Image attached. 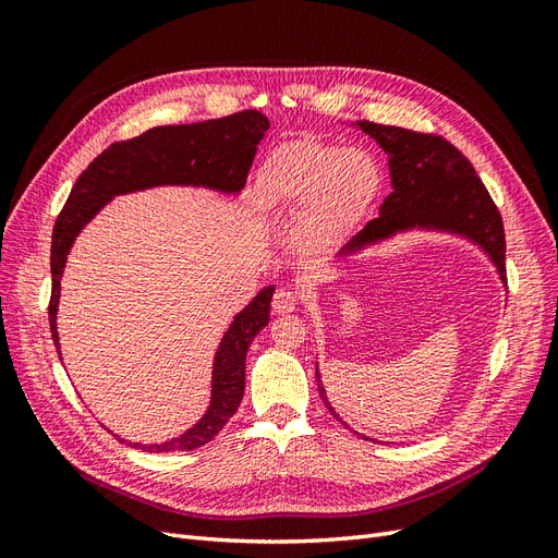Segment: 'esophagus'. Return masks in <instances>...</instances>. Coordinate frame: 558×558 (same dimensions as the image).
<instances>
[{"instance_id": "obj_1", "label": "esophagus", "mask_w": 558, "mask_h": 558, "mask_svg": "<svg viewBox=\"0 0 558 558\" xmlns=\"http://www.w3.org/2000/svg\"><path fill=\"white\" fill-rule=\"evenodd\" d=\"M298 307V295L289 286H279L272 295V310L277 314H286V312H293Z\"/></svg>"}]
</instances>
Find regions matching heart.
<instances>
[{
    "label": "heart",
    "mask_w": 558,
    "mask_h": 558,
    "mask_svg": "<svg viewBox=\"0 0 558 558\" xmlns=\"http://www.w3.org/2000/svg\"><path fill=\"white\" fill-rule=\"evenodd\" d=\"M265 193L302 211L300 232L328 246L356 226L379 191V167L361 148L298 142L279 148L260 174Z\"/></svg>",
    "instance_id": "1"
}]
</instances>
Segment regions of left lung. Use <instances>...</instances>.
<instances>
[{"label": "left lung", "instance_id": "8db88e82", "mask_svg": "<svg viewBox=\"0 0 558 558\" xmlns=\"http://www.w3.org/2000/svg\"><path fill=\"white\" fill-rule=\"evenodd\" d=\"M351 125L361 128L367 137H373L384 148L393 191L384 199L375 221H369L337 253V263L353 256V253L393 240L398 234L430 230L456 234V238L475 244L492 260L498 279L505 283L502 218L461 150L453 148L447 140L435 137V134H421L369 121H356ZM316 386L330 414L342 421L330 404L324 384H320L318 363ZM361 437L373 440L367 435Z\"/></svg>", "mask_w": 558, "mask_h": 558}]
</instances>
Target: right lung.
Wrapping results in <instances>:
<instances>
[{
	"mask_svg": "<svg viewBox=\"0 0 558 558\" xmlns=\"http://www.w3.org/2000/svg\"><path fill=\"white\" fill-rule=\"evenodd\" d=\"M267 128V118L253 109L205 123L154 128L134 140L111 144L86 167L58 216L53 244H50L53 291H50L48 318L58 353L60 279L64 275L66 256H70L81 230L116 195L156 189V185H193V189H209L223 195H240ZM272 293L275 286H265L240 314H234L214 353L211 398L207 412L197 418V424L160 445H128L144 451H191L214 440L240 408L244 396L246 351L253 337L267 326ZM118 440L125 442L123 437Z\"/></svg>",
	"mask_w": 558,
	"mask_h": 558,
	"instance_id": "obj_1",
	"label": "right lung"
}]
</instances>
